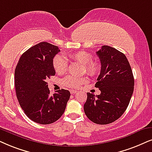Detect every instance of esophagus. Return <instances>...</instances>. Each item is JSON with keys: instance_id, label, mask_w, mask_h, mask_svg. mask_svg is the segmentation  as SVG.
I'll list each match as a JSON object with an SVG mask.
<instances>
[{"instance_id": "1", "label": "esophagus", "mask_w": 152, "mask_h": 152, "mask_svg": "<svg viewBox=\"0 0 152 152\" xmlns=\"http://www.w3.org/2000/svg\"><path fill=\"white\" fill-rule=\"evenodd\" d=\"M70 93H71V94H75V93H77L78 91H77V90H70Z\"/></svg>"}]
</instances>
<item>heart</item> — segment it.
I'll use <instances>...</instances> for the list:
<instances>
[{
    "mask_svg": "<svg viewBox=\"0 0 152 152\" xmlns=\"http://www.w3.org/2000/svg\"><path fill=\"white\" fill-rule=\"evenodd\" d=\"M69 57L74 60L84 65L86 72L91 76H95L100 72V66L97 62L93 61V56L90 53L86 52H78L71 54ZM53 66L54 69L57 74H62L66 72L68 68V62L65 57L57 55L53 59ZM87 80L85 78L66 76L62 80L65 86L72 88H78L83 84L86 83Z\"/></svg>",
    "mask_w": 152,
    "mask_h": 152,
    "instance_id": "b5f03b06",
    "label": "heart"
}]
</instances>
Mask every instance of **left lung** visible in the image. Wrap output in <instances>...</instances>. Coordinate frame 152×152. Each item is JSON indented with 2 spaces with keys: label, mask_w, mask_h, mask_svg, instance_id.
<instances>
[{
  "label": "left lung",
  "mask_w": 152,
  "mask_h": 152,
  "mask_svg": "<svg viewBox=\"0 0 152 152\" xmlns=\"http://www.w3.org/2000/svg\"><path fill=\"white\" fill-rule=\"evenodd\" d=\"M101 71L95 87L100 95L88 93L84 112L91 121L106 125L115 121L126 110L134 90V77L126 55L108 45L96 53Z\"/></svg>",
  "instance_id": "8db88e82"
}]
</instances>
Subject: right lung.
<instances>
[{
	"label": "right lung",
	"mask_w": 152,
	"mask_h": 152,
	"mask_svg": "<svg viewBox=\"0 0 152 152\" xmlns=\"http://www.w3.org/2000/svg\"><path fill=\"white\" fill-rule=\"evenodd\" d=\"M58 47L41 42L22 54L15 71L16 95L25 114L39 124L55 122L64 112L70 92L57 90L50 95L46 80L55 76L53 59Z\"/></svg>",
	"instance_id": "1"
}]
</instances>
